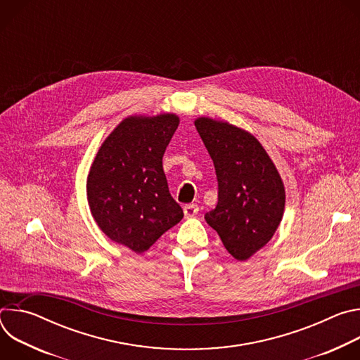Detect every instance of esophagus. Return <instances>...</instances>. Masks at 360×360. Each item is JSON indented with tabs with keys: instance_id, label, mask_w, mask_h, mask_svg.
Wrapping results in <instances>:
<instances>
[{
	"instance_id": "34e87169",
	"label": "esophagus",
	"mask_w": 360,
	"mask_h": 360,
	"mask_svg": "<svg viewBox=\"0 0 360 360\" xmlns=\"http://www.w3.org/2000/svg\"><path fill=\"white\" fill-rule=\"evenodd\" d=\"M198 211H199V208H198V205H195V203L185 205V207H184V215H185V218H192V217H195V215L198 214Z\"/></svg>"
}]
</instances>
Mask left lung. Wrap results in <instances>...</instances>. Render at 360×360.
Masks as SVG:
<instances>
[{
  "mask_svg": "<svg viewBox=\"0 0 360 360\" xmlns=\"http://www.w3.org/2000/svg\"><path fill=\"white\" fill-rule=\"evenodd\" d=\"M215 165L218 205L205 214L226 250L238 261L249 259L276 232L285 210L281 175L252 134L224 121L195 120Z\"/></svg>",
  "mask_w": 360,
  "mask_h": 360,
  "instance_id": "obj_1",
  "label": "left lung"
}]
</instances>
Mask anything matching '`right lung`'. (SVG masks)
I'll list each match as a JSON object with an SVG mask.
<instances>
[{"mask_svg":"<svg viewBox=\"0 0 360 360\" xmlns=\"http://www.w3.org/2000/svg\"><path fill=\"white\" fill-rule=\"evenodd\" d=\"M178 125L175 114L125 118L102 142L88 174L86 196L96 225L136 253L184 218L162 168Z\"/></svg>","mask_w":360,"mask_h":360,"instance_id":"obj_1","label":"right lung"}]
</instances>
